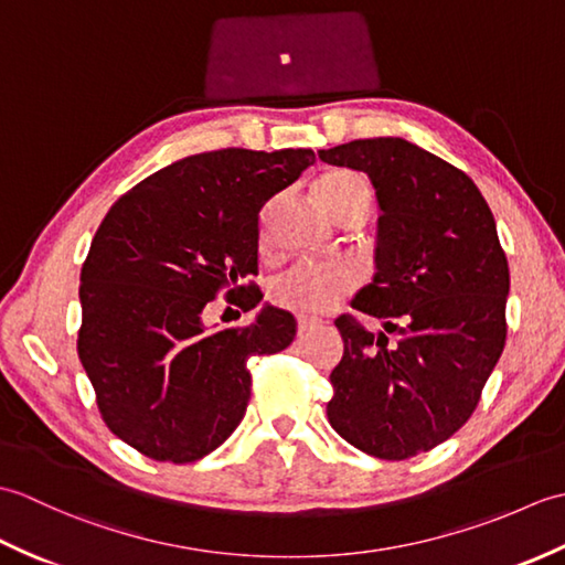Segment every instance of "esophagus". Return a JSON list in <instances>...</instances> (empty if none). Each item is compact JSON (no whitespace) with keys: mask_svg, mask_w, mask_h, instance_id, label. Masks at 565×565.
<instances>
[{"mask_svg":"<svg viewBox=\"0 0 565 565\" xmlns=\"http://www.w3.org/2000/svg\"><path fill=\"white\" fill-rule=\"evenodd\" d=\"M320 322L313 318H298V334H308L313 328H318Z\"/></svg>","mask_w":565,"mask_h":565,"instance_id":"obj_1","label":"esophagus"}]
</instances>
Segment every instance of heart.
<instances>
[{
	"mask_svg": "<svg viewBox=\"0 0 565 565\" xmlns=\"http://www.w3.org/2000/svg\"><path fill=\"white\" fill-rule=\"evenodd\" d=\"M316 199L332 221L350 211L371 209V189L362 177L347 170L322 174L316 182ZM356 286L354 269L344 264H298L271 284V301L291 313L320 316L338 306Z\"/></svg>",
	"mask_w": 565,
	"mask_h": 565,
	"instance_id": "1",
	"label": "heart"
}]
</instances>
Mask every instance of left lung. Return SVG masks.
<instances>
[{
    "mask_svg": "<svg viewBox=\"0 0 565 565\" xmlns=\"http://www.w3.org/2000/svg\"><path fill=\"white\" fill-rule=\"evenodd\" d=\"M318 158L366 172L376 189V274L352 308L398 334L388 342L352 316L334 320L344 354L328 419L376 459H411L447 441L481 401L508 338V257L473 179L415 142L352 140Z\"/></svg>",
    "mask_w": 565,
    "mask_h": 565,
    "instance_id": "obj_1",
    "label": "left lung"
}]
</instances>
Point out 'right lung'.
I'll return each instance as SVG.
<instances>
[{
    "label": "right lung",
    "instance_id": "obj_1",
    "mask_svg": "<svg viewBox=\"0 0 565 565\" xmlns=\"http://www.w3.org/2000/svg\"><path fill=\"white\" fill-rule=\"evenodd\" d=\"M316 152L225 148L142 179L106 213L82 264L79 362L102 419L154 461L191 463L233 435L249 403L247 359L296 338L286 310L264 306L245 328L209 332L215 296L252 310L259 211Z\"/></svg>",
    "mask_w": 565,
    "mask_h": 565
}]
</instances>
